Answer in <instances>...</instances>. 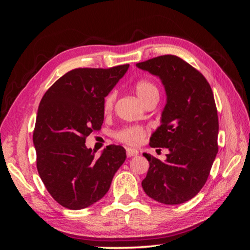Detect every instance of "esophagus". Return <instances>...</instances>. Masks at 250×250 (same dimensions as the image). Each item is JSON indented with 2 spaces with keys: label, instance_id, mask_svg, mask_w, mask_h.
Returning <instances> with one entry per match:
<instances>
[{
  "label": "esophagus",
  "instance_id": "obj_1",
  "mask_svg": "<svg viewBox=\"0 0 250 250\" xmlns=\"http://www.w3.org/2000/svg\"><path fill=\"white\" fill-rule=\"evenodd\" d=\"M138 150L135 149H127L126 150V155H127L128 158H131V157H134V156H138Z\"/></svg>",
  "mask_w": 250,
  "mask_h": 250
}]
</instances>
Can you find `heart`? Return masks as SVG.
Returning a JSON list of instances; mask_svg holds the SVG:
<instances>
[{
	"label": "heart",
	"instance_id": "1",
	"mask_svg": "<svg viewBox=\"0 0 250 250\" xmlns=\"http://www.w3.org/2000/svg\"><path fill=\"white\" fill-rule=\"evenodd\" d=\"M135 93L138 95L140 100L143 104L153 98H159V90L157 85L153 82L149 80H140L134 84ZM116 100V93L115 92H109L105 95L104 100V111L105 114H109L114 108V104ZM146 134V129L141 127V126H127L124 127L115 134V138L123 143L127 146H139L145 139Z\"/></svg>",
	"mask_w": 250,
	"mask_h": 250
}]
</instances>
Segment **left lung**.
Wrapping results in <instances>:
<instances>
[{"label": "left lung", "instance_id": "obj_1", "mask_svg": "<svg viewBox=\"0 0 250 250\" xmlns=\"http://www.w3.org/2000/svg\"><path fill=\"white\" fill-rule=\"evenodd\" d=\"M136 67L158 76L167 95L162 125L149 145L169 152L165 162L143 153L150 167L142 188L162 204H183L203 189L218 151L213 91L200 71L172 54L152 58Z\"/></svg>", "mask_w": 250, "mask_h": 250}]
</instances>
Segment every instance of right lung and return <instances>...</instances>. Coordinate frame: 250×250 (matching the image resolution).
<instances>
[{"label":"right lung","mask_w":250,"mask_h":250,"mask_svg":"<svg viewBox=\"0 0 250 250\" xmlns=\"http://www.w3.org/2000/svg\"><path fill=\"white\" fill-rule=\"evenodd\" d=\"M128 67L76 68L60 77L41 100L33 133L37 170L53 199L68 209L100 200L125 162L122 146H108L95 158L85 140L101 129L105 95Z\"/></svg>","instance_id":"right-lung-1"}]
</instances>
